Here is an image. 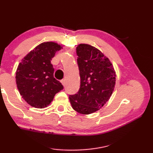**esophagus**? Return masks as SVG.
I'll return each mask as SVG.
<instances>
[{"instance_id": "esophagus-1", "label": "esophagus", "mask_w": 153, "mask_h": 153, "mask_svg": "<svg viewBox=\"0 0 153 153\" xmlns=\"http://www.w3.org/2000/svg\"><path fill=\"white\" fill-rule=\"evenodd\" d=\"M61 82L62 83V84H63L64 86H65V79H62L61 81Z\"/></svg>"}]
</instances>
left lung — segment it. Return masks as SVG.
I'll list each match as a JSON object with an SVG mask.
<instances>
[{"instance_id":"left-lung-1","label":"left lung","mask_w":153,"mask_h":153,"mask_svg":"<svg viewBox=\"0 0 153 153\" xmlns=\"http://www.w3.org/2000/svg\"><path fill=\"white\" fill-rule=\"evenodd\" d=\"M76 53L80 88L77 94L69 95V100L75 111L88 115L99 110L109 100L116 74L109 59L94 46L80 44Z\"/></svg>"}]
</instances>
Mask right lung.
I'll list each match as a JSON object with an SVG mask.
<instances>
[{
	"instance_id": "1",
	"label": "right lung",
	"mask_w": 153,
	"mask_h": 153,
	"mask_svg": "<svg viewBox=\"0 0 153 153\" xmlns=\"http://www.w3.org/2000/svg\"><path fill=\"white\" fill-rule=\"evenodd\" d=\"M62 48L53 42L41 43L31 51L19 64L16 84L22 98L35 108L46 107L56 93L63 89L61 83L54 77L51 63L56 52Z\"/></svg>"
}]
</instances>
